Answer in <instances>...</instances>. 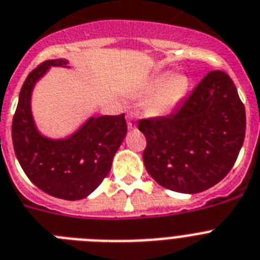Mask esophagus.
I'll list each match as a JSON object with an SVG mask.
<instances>
[{
	"mask_svg": "<svg viewBox=\"0 0 260 260\" xmlns=\"http://www.w3.org/2000/svg\"><path fill=\"white\" fill-rule=\"evenodd\" d=\"M126 119H127V127L130 128V130L137 127V119H135V115L133 114V113H128V114L126 115Z\"/></svg>",
	"mask_w": 260,
	"mask_h": 260,
	"instance_id": "1",
	"label": "esophagus"
}]
</instances>
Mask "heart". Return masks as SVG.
<instances>
[{
	"instance_id": "heart-1",
	"label": "heart",
	"mask_w": 260,
	"mask_h": 260,
	"mask_svg": "<svg viewBox=\"0 0 260 260\" xmlns=\"http://www.w3.org/2000/svg\"><path fill=\"white\" fill-rule=\"evenodd\" d=\"M189 90V80L185 75H174L171 71L157 73L139 90L141 94H152L145 110L151 117H164L174 112Z\"/></svg>"
}]
</instances>
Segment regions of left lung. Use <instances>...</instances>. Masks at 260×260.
I'll use <instances>...</instances> for the list:
<instances>
[{"mask_svg":"<svg viewBox=\"0 0 260 260\" xmlns=\"http://www.w3.org/2000/svg\"><path fill=\"white\" fill-rule=\"evenodd\" d=\"M143 163L167 189L199 193L222 180L245 141L246 113L225 72L212 71L168 117L141 119Z\"/></svg>","mask_w":260,"mask_h":260,"instance_id":"left-lung-1","label":"left lung"}]
</instances>
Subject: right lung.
I'll use <instances>...</instances> for the list:
<instances>
[{
	"mask_svg": "<svg viewBox=\"0 0 260 260\" xmlns=\"http://www.w3.org/2000/svg\"><path fill=\"white\" fill-rule=\"evenodd\" d=\"M51 67H68L66 59L46 60L31 71L19 93L12 126L15 156L31 183L57 199L89 196L108 176L115 152L127 133L125 114L90 117L70 137H44L31 113L35 84Z\"/></svg>",
	"mask_w": 260,
	"mask_h": 260,
	"instance_id": "add662e5",
	"label": "right lung"
}]
</instances>
